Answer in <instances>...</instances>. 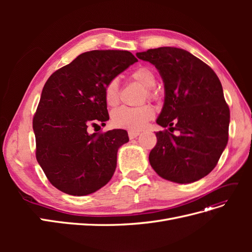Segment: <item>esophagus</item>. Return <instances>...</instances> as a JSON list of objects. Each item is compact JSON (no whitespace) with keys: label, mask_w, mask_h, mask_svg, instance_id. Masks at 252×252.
Here are the masks:
<instances>
[{"label":"esophagus","mask_w":252,"mask_h":252,"mask_svg":"<svg viewBox=\"0 0 252 252\" xmlns=\"http://www.w3.org/2000/svg\"><path fill=\"white\" fill-rule=\"evenodd\" d=\"M128 135H129V139H135L136 136L140 135V132H136V131H129L128 132Z\"/></svg>","instance_id":"1"}]
</instances>
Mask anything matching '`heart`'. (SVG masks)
<instances>
[{
	"label": "heart",
	"mask_w": 252,
	"mask_h": 252,
	"mask_svg": "<svg viewBox=\"0 0 252 252\" xmlns=\"http://www.w3.org/2000/svg\"><path fill=\"white\" fill-rule=\"evenodd\" d=\"M131 78L140 83L145 88L148 97L155 98L157 93L151 87L156 84V75L147 67H140L131 73ZM105 102L110 107L116 106L120 101V83L118 79H111L104 88ZM155 117V109L150 105H143L140 107H120L113 110L111 114L112 124L118 128L127 129L130 131H138L145 127L147 122Z\"/></svg>",
	"instance_id": "b5f03b06"
}]
</instances>
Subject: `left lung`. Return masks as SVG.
I'll return each instance as SVG.
<instances>
[{
    "mask_svg": "<svg viewBox=\"0 0 252 252\" xmlns=\"http://www.w3.org/2000/svg\"><path fill=\"white\" fill-rule=\"evenodd\" d=\"M136 57L155 65L164 83L157 123L178 130L156 133L149 163L159 177L179 184L199 181L217 166L228 142L229 107L218 75L187 50L159 47Z\"/></svg>",
    "mask_w": 252,
    "mask_h": 252,
    "instance_id": "obj_1",
    "label": "left lung"
}]
</instances>
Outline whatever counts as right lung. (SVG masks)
I'll use <instances>...</instances> for the list:
<instances>
[{
    "mask_svg": "<svg viewBox=\"0 0 252 252\" xmlns=\"http://www.w3.org/2000/svg\"><path fill=\"white\" fill-rule=\"evenodd\" d=\"M136 61L126 50L84 52L45 83L32 122L36 161L61 191L87 195L111 180L128 133L123 129L89 133L87 128L109 120L106 84Z\"/></svg>",
    "mask_w": 252,
    "mask_h": 252,
    "instance_id": "1",
    "label": "right lung"
}]
</instances>
